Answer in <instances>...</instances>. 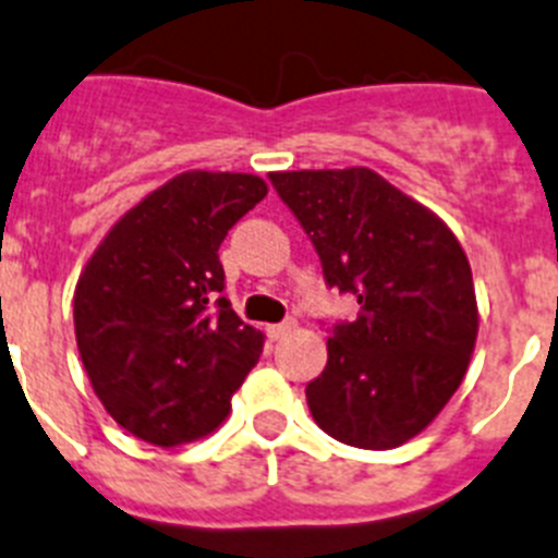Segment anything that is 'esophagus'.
Segmentation results:
<instances>
[{
  "instance_id": "1",
  "label": "esophagus",
  "mask_w": 558,
  "mask_h": 558,
  "mask_svg": "<svg viewBox=\"0 0 558 558\" xmlns=\"http://www.w3.org/2000/svg\"><path fill=\"white\" fill-rule=\"evenodd\" d=\"M292 328H294L292 319H286V323H278V326H269V328H266V337L272 339V342H278V339L289 337V333H292Z\"/></svg>"
}]
</instances>
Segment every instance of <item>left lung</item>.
I'll list each match as a JSON object with an SVG mask.
<instances>
[{"mask_svg":"<svg viewBox=\"0 0 558 558\" xmlns=\"http://www.w3.org/2000/svg\"><path fill=\"white\" fill-rule=\"evenodd\" d=\"M269 182L317 250L328 289L356 300V314L328 328L308 410L348 447H399L466 376L477 339L466 255L435 213L371 168L269 173Z\"/></svg>","mask_w":558,"mask_h":558,"instance_id":"8db88e82","label":"left lung"}]
</instances>
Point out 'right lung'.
<instances>
[{"mask_svg": "<svg viewBox=\"0 0 558 558\" xmlns=\"http://www.w3.org/2000/svg\"><path fill=\"white\" fill-rule=\"evenodd\" d=\"M266 196L252 173L187 171L125 213L75 289V337L109 415L177 447L213 433L264 351L225 298L219 246Z\"/></svg>", "mask_w": 558, "mask_h": 558, "instance_id": "obj_1", "label": "right lung"}]
</instances>
